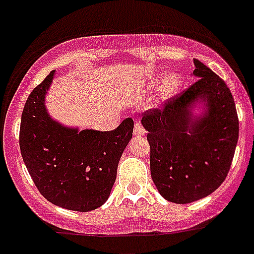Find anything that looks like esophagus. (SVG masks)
Returning a JSON list of instances; mask_svg holds the SVG:
<instances>
[{
	"instance_id": "34e87169",
	"label": "esophagus",
	"mask_w": 254,
	"mask_h": 254,
	"mask_svg": "<svg viewBox=\"0 0 254 254\" xmlns=\"http://www.w3.org/2000/svg\"><path fill=\"white\" fill-rule=\"evenodd\" d=\"M133 133L134 136H143L146 134V129L142 127V125L139 122L134 123V128H133Z\"/></svg>"
}]
</instances>
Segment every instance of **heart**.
<instances>
[{
    "label": "heart",
    "mask_w": 254,
    "mask_h": 254,
    "mask_svg": "<svg viewBox=\"0 0 254 254\" xmlns=\"http://www.w3.org/2000/svg\"><path fill=\"white\" fill-rule=\"evenodd\" d=\"M161 96L163 100H170V98L175 97L180 91L181 87V78L175 73H170L167 76L154 77L151 79L148 83L149 91H156V89L161 88Z\"/></svg>",
    "instance_id": "obj_1"
}]
</instances>
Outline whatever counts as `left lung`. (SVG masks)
<instances>
[{"label":"left lung","mask_w":254,"mask_h":254,"mask_svg":"<svg viewBox=\"0 0 254 254\" xmlns=\"http://www.w3.org/2000/svg\"><path fill=\"white\" fill-rule=\"evenodd\" d=\"M198 78L142 126L151 147V176L161 195L178 204L213 193L226 180L238 141L233 96L211 68L193 60Z\"/></svg>","instance_id":"left-lung-1"}]
</instances>
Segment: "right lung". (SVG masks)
<instances>
[{
    "label": "right lung",
    "instance_id": "1",
    "mask_svg": "<svg viewBox=\"0 0 254 254\" xmlns=\"http://www.w3.org/2000/svg\"><path fill=\"white\" fill-rule=\"evenodd\" d=\"M52 71L28 96L20 128L23 162L36 187L55 206L89 212L102 206L115 185L121 156L132 138L133 120L115 131L64 126L46 108Z\"/></svg>",
    "mask_w": 254,
    "mask_h": 254
}]
</instances>
